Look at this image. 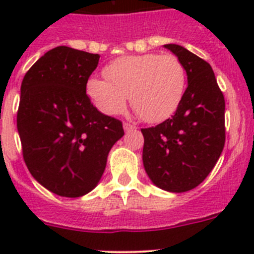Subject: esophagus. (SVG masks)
<instances>
[{
    "label": "esophagus",
    "mask_w": 254,
    "mask_h": 254,
    "mask_svg": "<svg viewBox=\"0 0 254 254\" xmlns=\"http://www.w3.org/2000/svg\"><path fill=\"white\" fill-rule=\"evenodd\" d=\"M123 128H125L126 132H129V131H134L137 127L133 125H129V123H123Z\"/></svg>",
    "instance_id": "1"
}]
</instances>
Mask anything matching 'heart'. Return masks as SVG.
<instances>
[{"mask_svg":"<svg viewBox=\"0 0 254 254\" xmlns=\"http://www.w3.org/2000/svg\"><path fill=\"white\" fill-rule=\"evenodd\" d=\"M108 80L93 77L87 93L105 114H118L127 100L146 122H161L172 116L186 90V71L173 55L126 56L104 69Z\"/></svg>","mask_w":254,"mask_h":254,"instance_id":"obj_1","label":"heart"}]
</instances>
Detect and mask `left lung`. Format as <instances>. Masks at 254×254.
I'll use <instances>...</instances> for the list:
<instances>
[{
	"label": "left lung",
	"mask_w": 254,
	"mask_h": 254,
	"mask_svg": "<svg viewBox=\"0 0 254 254\" xmlns=\"http://www.w3.org/2000/svg\"><path fill=\"white\" fill-rule=\"evenodd\" d=\"M187 73V89L172 118L142 128L145 172L173 193L196 188L210 174L225 143V100L210 64L178 44H165Z\"/></svg>",
	"instance_id": "obj_1"
}]
</instances>
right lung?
<instances>
[{
  "mask_svg": "<svg viewBox=\"0 0 254 254\" xmlns=\"http://www.w3.org/2000/svg\"><path fill=\"white\" fill-rule=\"evenodd\" d=\"M99 55L56 47L30 67L20 89L17 132L22 155L39 185L62 197L98 186L122 122L100 113L86 95Z\"/></svg>",
  "mask_w": 254,
  "mask_h": 254,
  "instance_id": "right-lung-1",
  "label": "right lung"
}]
</instances>
